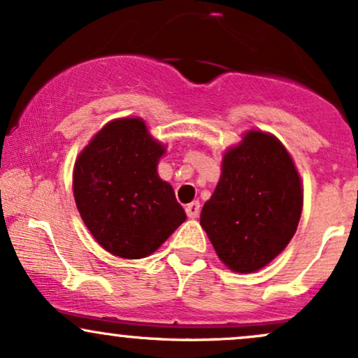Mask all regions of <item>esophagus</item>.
Masks as SVG:
<instances>
[{
    "instance_id": "obj_1",
    "label": "esophagus",
    "mask_w": 358,
    "mask_h": 358,
    "mask_svg": "<svg viewBox=\"0 0 358 358\" xmlns=\"http://www.w3.org/2000/svg\"><path fill=\"white\" fill-rule=\"evenodd\" d=\"M185 212H187V215L190 217V219H195V217L200 213V202L188 203L187 207H185Z\"/></svg>"
}]
</instances>
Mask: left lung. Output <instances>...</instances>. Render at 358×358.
Returning <instances> with one entry per match:
<instances>
[{
    "mask_svg": "<svg viewBox=\"0 0 358 358\" xmlns=\"http://www.w3.org/2000/svg\"><path fill=\"white\" fill-rule=\"evenodd\" d=\"M301 208V180L286 148L274 136L250 131L225 153L200 225L225 266L252 273L289 244Z\"/></svg>",
    "mask_w": 358,
    "mask_h": 358,
    "instance_id": "left-lung-1",
    "label": "left lung"
}]
</instances>
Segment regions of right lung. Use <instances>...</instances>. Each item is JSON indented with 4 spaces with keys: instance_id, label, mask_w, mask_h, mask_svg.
<instances>
[{
    "instance_id": "right-lung-1",
    "label": "right lung",
    "mask_w": 358,
    "mask_h": 358,
    "mask_svg": "<svg viewBox=\"0 0 358 358\" xmlns=\"http://www.w3.org/2000/svg\"><path fill=\"white\" fill-rule=\"evenodd\" d=\"M165 148L141 119L104 126L73 168V196L82 220L108 252L141 259L187 220L171 185L156 171Z\"/></svg>"
}]
</instances>
